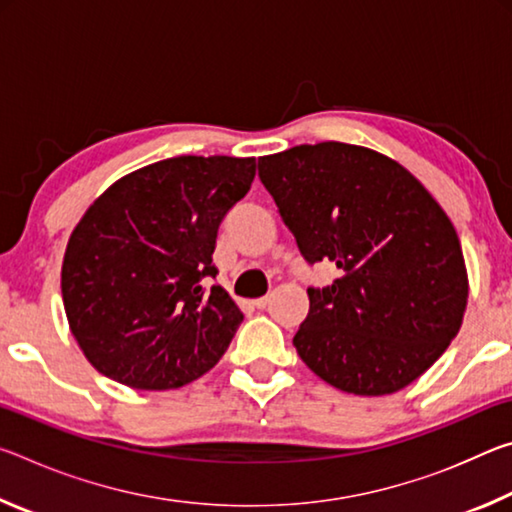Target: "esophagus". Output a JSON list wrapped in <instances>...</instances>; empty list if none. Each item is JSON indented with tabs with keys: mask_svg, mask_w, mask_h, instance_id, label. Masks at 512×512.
<instances>
[{
	"mask_svg": "<svg viewBox=\"0 0 512 512\" xmlns=\"http://www.w3.org/2000/svg\"><path fill=\"white\" fill-rule=\"evenodd\" d=\"M268 302H271V296H262V298L253 300V305H255L257 309H266V307H268Z\"/></svg>",
	"mask_w": 512,
	"mask_h": 512,
	"instance_id": "obj_1",
	"label": "esophagus"
}]
</instances>
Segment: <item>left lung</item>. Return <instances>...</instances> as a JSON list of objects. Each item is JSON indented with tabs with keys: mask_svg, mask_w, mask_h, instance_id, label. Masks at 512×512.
<instances>
[{
	"mask_svg": "<svg viewBox=\"0 0 512 512\" xmlns=\"http://www.w3.org/2000/svg\"><path fill=\"white\" fill-rule=\"evenodd\" d=\"M257 167L302 257L341 271L307 289L300 359L345 393L402 391L463 325L470 282L449 216L409 169L366 146L300 144Z\"/></svg>",
	"mask_w": 512,
	"mask_h": 512,
	"instance_id": "left-lung-1",
	"label": "left lung"
}]
</instances>
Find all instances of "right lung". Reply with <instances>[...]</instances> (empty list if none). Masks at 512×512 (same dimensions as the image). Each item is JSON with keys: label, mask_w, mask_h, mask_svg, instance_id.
Segmentation results:
<instances>
[{"label": "right lung", "mask_w": 512, "mask_h": 512, "mask_svg": "<svg viewBox=\"0 0 512 512\" xmlns=\"http://www.w3.org/2000/svg\"><path fill=\"white\" fill-rule=\"evenodd\" d=\"M255 158L180 155L119 178L67 241L60 289L69 329L101 375L180 388L214 368L244 314L214 277L216 232L248 194Z\"/></svg>", "instance_id": "right-lung-1"}]
</instances>
